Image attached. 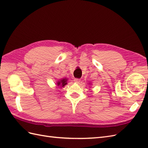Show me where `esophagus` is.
<instances>
[{"instance_id": "obj_1", "label": "esophagus", "mask_w": 148, "mask_h": 148, "mask_svg": "<svg viewBox=\"0 0 148 148\" xmlns=\"http://www.w3.org/2000/svg\"><path fill=\"white\" fill-rule=\"evenodd\" d=\"M80 81H81L80 79H78V78H75L74 79V82L75 83H79L80 82Z\"/></svg>"}]
</instances>
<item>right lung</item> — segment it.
Segmentation results:
<instances>
[{"label":"right lung","instance_id":"obj_1","mask_svg":"<svg viewBox=\"0 0 148 148\" xmlns=\"http://www.w3.org/2000/svg\"><path fill=\"white\" fill-rule=\"evenodd\" d=\"M66 82H67V79H66V78H63V79H60V81L58 82L57 83V84L58 86H60L61 88H62V87H64L65 85H66V84H67Z\"/></svg>","mask_w":148,"mask_h":148}]
</instances>
